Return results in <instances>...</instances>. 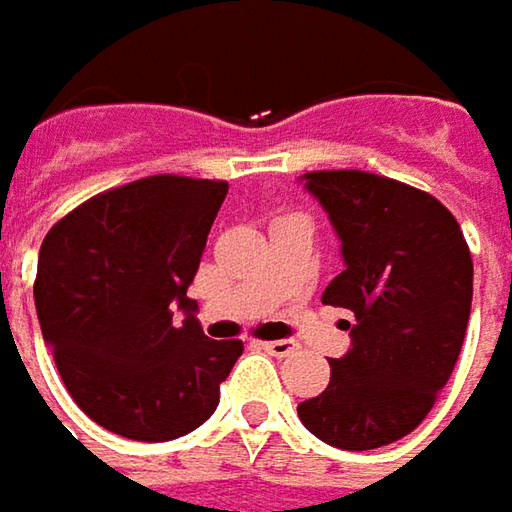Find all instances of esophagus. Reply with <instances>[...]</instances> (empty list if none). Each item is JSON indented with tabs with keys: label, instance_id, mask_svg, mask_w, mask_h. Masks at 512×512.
Masks as SVG:
<instances>
[{
	"label": "esophagus",
	"instance_id": "obj_1",
	"mask_svg": "<svg viewBox=\"0 0 512 512\" xmlns=\"http://www.w3.org/2000/svg\"><path fill=\"white\" fill-rule=\"evenodd\" d=\"M270 356H290L293 350H296V342H290V339H273V342H262Z\"/></svg>",
	"mask_w": 512,
	"mask_h": 512
}]
</instances>
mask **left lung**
<instances>
[{
  "label": "left lung",
  "instance_id": "8db88e82",
  "mask_svg": "<svg viewBox=\"0 0 512 512\" xmlns=\"http://www.w3.org/2000/svg\"><path fill=\"white\" fill-rule=\"evenodd\" d=\"M307 190L342 239L322 302L350 310V350L325 393L299 404L313 436L373 450L416 430L462 353L473 259L456 216L419 187L367 170H313Z\"/></svg>",
  "mask_w": 512,
  "mask_h": 512
}]
</instances>
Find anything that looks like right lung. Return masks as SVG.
Wrapping results in <instances>:
<instances>
[{"label": "right lung", "mask_w": 512, "mask_h": 512, "mask_svg": "<svg viewBox=\"0 0 512 512\" xmlns=\"http://www.w3.org/2000/svg\"><path fill=\"white\" fill-rule=\"evenodd\" d=\"M225 196L219 179L159 173L82 202L42 242V336L73 402L116 436L168 442L196 430L245 350L207 339L187 299Z\"/></svg>", "instance_id": "right-lung-1"}]
</instances>
